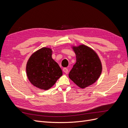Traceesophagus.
Wrapping results in <instances>:
<instances>
[{"instance_id":"34e87169","label":"esophagus","mask_w":128,"mask_h":128,"mask_svg":"<svg viewBox=\"0 0 128 128\" xmlns=\"http://www.w3.org/2000/svg\"><path fill=\"white\" fill-rule=\"evenodd\" d=\"M63 72L65 73V74H68V69L66 68H64L63 69Z\"/></svg>"}]
</instances>
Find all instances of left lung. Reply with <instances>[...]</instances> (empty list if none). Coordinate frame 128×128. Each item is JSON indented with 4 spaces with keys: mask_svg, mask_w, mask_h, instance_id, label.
<instances>
[{
    "mask_svg": "<svg viewBox=\"0 0 128 128\" xmlns=\"http://www.w3.org/2000/svg\"><path fill=\"white\" fill-rule=\"evenodd\" d=\"M76 62L69 74V77L80 88L90 86L98 80L102 72V64L94 50L81 44L72 46Z\"/></svg>",
    "mask_w": 128,
    "mask_h": 128,
    "instance_id": "obj_1",
    "label": "left lung"
}]
</instances>
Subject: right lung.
<instances>
[{
	"label": "right lung",
	"instance_id": "1",
	"mask_svg": "<svg viewBox=\"0 0 128 128\" xmlns=\"http://www.w3.org/2000/svg\"><path fill=\"white\" fill-rule=\"evenodd\" d=\"M52 55V49L44 47L32 53L27 61V77L34 86L42 90H48L62 75V71Z\"/></svg>",
	"mask_w": 128,
	"mask_h": 128
}]
</instances>
